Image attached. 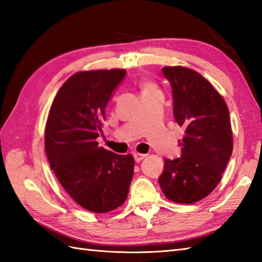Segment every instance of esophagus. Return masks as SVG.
Instances as JSON below:
<instances>
[{
  "label": "esophagus",
  "mask_w": 262,
  "mask_h": 262,
  "mask_svg": "<svg viewBox=\"0 0 262 262\" xmlns=\"http://www.w3.org/2000/svg\"><path fill=\"white\" fill-rule=\"evenodd\" d=\"M145 157H146V155L145 154H142V153H135L134 154V158H135L136 162H140V161H142Z\"/></svg>",
  "instance_id": "1"
}]
</instances>
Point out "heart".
I'll use <instances>...</instances> for the list:
<instances>
[{
    "label": "heart",
    "instance_id": "obj_1",
    "mask_svg": "<svg viewBox=\"0 0 262 262\" xmlns=\"http://www.w3.org/2000/svg\"><path fill=\"white\" fill-rule=\"evenodd\" d=\"M142 89H143V92H146V91H153V90H158L157 86L153 82H151L149 80H144L142 82Z\"/></svg>",
    "mask_w": 262,
    "mask_h": 262
}]
</instances>
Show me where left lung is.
I'll return each instance as SVG.
<instances>
[{
    "instance_id": "1",
    "label": "left lung",
    "mask_w": 262,
    "mask_h": 262,
    "mask_svg": "<svg viewBox=\"0 0 262 262\" xmlns=\"http://www.w3.org/2000/svg\"><path fill=\"white\" fill-rule=\"evenodd\" d=\"M172 86L176 122L185 128L181 157L164 160L159 178L165 197L192 204L219 185L233 151L229 108L223 97L198 72L182 66L162 69Z\"/></svg>"
}]
</instances>
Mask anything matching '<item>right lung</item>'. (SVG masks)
Instances as JSON below:
<instances>
[{"mask_svg":"<svg viewBox=\"0 0 262 262\" xmlns=\"http://www.w3.org/2000/svg\"><path fill=\"white\" fill-rule=\"evenodd\" d=\"M126 71H82L60 86L49 109L45 149L65 191L81 207L108 213L125 203L134 174L132 154L99 146L104 109Z\"/></svg>","mask_w":262,"mask_h":262,"instance_id":"right-lung-1","label":"right lung"}]
</instances>
